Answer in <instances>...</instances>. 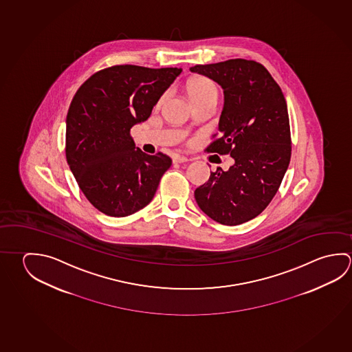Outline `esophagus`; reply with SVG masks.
Here are the masks:
<instances>
[{"instance_id": "obj_1", "label": "esophagus", "mask_w": 352, "mask_h": 352, "mask_svg": "<svg viewBox=\"0 0 352 352\" xmlns=\"http://www.w3.org/2000/svg\"><path fill=\"white\" fill-rule=\"evenodd\" d=\"M188 161H189V160H188L186 157H184V155H175L173 157L174 163H184V162Z\"/></svg>"}]
</instances>
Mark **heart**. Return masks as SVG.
Returning <instances> with one entry per match:
<instances>
[{
	"label": "heart",
	"instance_id": "obj_1",
	"mask_svg": "<svg viewBox=\"0 0 352 352\" xmlns=\"http://www.w3.org/2000/svg\"><path fill=\"white\" fill-rule=\"evenodd\" d=\"M186 93L189 95L191 102L194 105L201 104L208 100L217 99V94H219L215 82L206 76H195L188 81L186 82ZM166 99H167V93L162 95L157 102V106L160 107L163 105Z\"/></svg>",
	"mask_w": 352,
	"mask_h": 352
}]
</instances>
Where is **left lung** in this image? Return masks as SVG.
Instances as JSON below:
<instances>
[{
    "label": "left lung",
    "mask_w": 352,
    "mask_h": 352,
    "mask_svg": "<svg viewBox=\"0 0 352 352\" xmlns=\"http://www.w3.org/2000/svg\"><path fill=\"white\" fill-rule=\"evenodd\" d=\"M192 73L221 85L225 104L209 152L234 160L228 172L217 168L195 189L206 215L234 226L258 216L277 194L292 155L289 116L283 93L270 72L254 60L195 65Z\"/></svg>",
    "instance_id": "1"
}]
</instances>
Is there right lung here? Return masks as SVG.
<instances>
[{
  "label": "right lung",
  "mask_w": 352,
  "mask_h": 352,
  "mask_svg": "<svg viewBox=\"0 0 352 352\" xmlns=\"http://www.w3.org/2000/svg\"><path fill=\"white\" fill-rule=\"evenodd\" d=\"M179 68L113 65L91 75L72 100L65 155L87 200L105 215L124 217L155 197L172 166L167 155L135 147L131 129L146 121Z\"/></svg>",
  "instance_id": "1"
}]
</instances>
